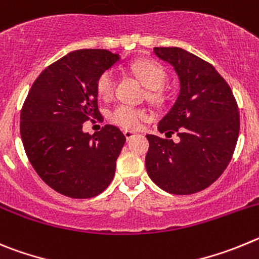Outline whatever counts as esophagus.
Segmentation results:
<instances>
[{
	"label": "esophagus",
	"mask_w": 259,
	"mask_h": 259,
	"mask_svg": "<svg viewBox=\"0 0 259 259\" xmlns=\"http://www.w3.org/2000/svg\"><path fill=\"white\" fill-rule=\"evenodd\" d=\"M124 135H125V138H126L127 141H130L133 137H135V135H137V133L132 132V130H124Z\"/></svg>",
	"instance_id": "obj_1"
}]
</instances>
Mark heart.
Listing matches in <instances>:
<instances>
[{"label": "heart", "mask_w": 259, "mask_h": 259, "mask_svg": "<svg viewBox=\"0 0 259 259\" xmlns=\"http://www.w3.org/2000/svg\"><path fill=\"white\" fill-rule=\"evenodd\" d=\"M132 71L135 76L142 81L146 88H148V99L152 102H160L162 98L160 88L164 85L165 78H166V72L158 63L150 59L137 60L132 64ZM115 74L111 69L104 71L103 73L98 77L97 81V92L104 99H108L115 93ZM148 115L146 111L137 107L127 106V104H118L117 107L111 111L109 113V120L113 124L118 125L125 129H137L141 126L144 120H147Z\"/></svg>", "instance_id": "b5f03b06"}]
</instances>
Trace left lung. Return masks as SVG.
Here are the masks:
<instances>
[{"instance_id": "8db88e82", "label": "left lung", "mask_w": 259, "mask_h": 259, "mask_svg": "<svg viewBox=\"0 0 259 259\" xmlns=\"http://www.w3.org/2000/svg\"><path fill=\"white\" fill-rule=\"evenodd\" d=\"M157 58L173 66L179 95L157 130L167 138L148 134L146 169L161 190L191 195L222 176L231 161L240 130L237 103L231 88L210 63L181 48H153Z\"/></svg>"}]
</instances>
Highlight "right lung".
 <instances>
[{
	"instance_id": "add662e5",
	"label": "right lung",
	"mask_w": 259,
	"mask_h": 259,
	"mask_svg": "<svg viewBox=\"0 0 259 259\" xmlns=\"http://www.w3.org/2000/svg\"><path fill=\"white\" fill-rule=\"evenodd\" d=\"M120 60L103 49L72 51L50 64L28 93L20 135L28 160L49 187L72 199L103 192L115 177L125 135L104 125L90 135L82 125L98 117V77Z\"/></svg>"
}]
</instances>
